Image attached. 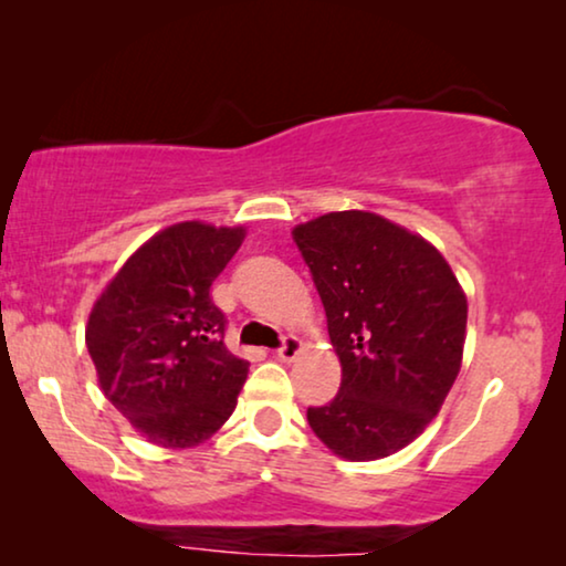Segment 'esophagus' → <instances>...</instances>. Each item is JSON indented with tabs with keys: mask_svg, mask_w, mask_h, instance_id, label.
Masks as SVG:
<instances>
[{
	"mask_svg": "<svg viewBox=\"0 0 566 566\" xmlns=\"http://www.w3.org/2000/svg\"><path fill=\"white\" fill-rule=\"evenodd\" d=\"M301 353V339L296 337V335H289V337H283V343H281V347H277V350H275V355H277V358H281V360H285V363H289V360H293V358H296V355Z\"/></svg>",
	"mask_w": 566,
	"mask_h": 566,
	"instance_id": "obj_1",
	"label": "esophagus"
}]
</instances>
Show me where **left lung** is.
Returning <instances> with one entry per match:
<instances>
[{"label": "left lung", "mask_w": 566, "mask_h": 566, "mask_svg": "<svg viewBox=\"0 0 566 566\" xmlns=\"http://www.w3.org/2000/svg\"><path fill=\"white\" fill-rule=\"evenodd\" d=\"M327 312L343 384L308 407L316 438L347 461L412 443L461 370L467 296L430 242L368 211H337L293 229Z\"/></svg>", "instance_id": "left-lung-1"}]
</instances>
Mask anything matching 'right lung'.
Wrapping results in <instances>:
<instances>
[{
    "label": "right lung",
    "instance_id": "obj_1",
    "mask_svg": "<svg viewBox=\"0 0 566 566\" xmlns=\"http://www.w3.org/2000/svg\"><path fill=\"white\" fill-rule=\"evenodd\" d=\"M242 239V227H167L92 306L84 339L99 389L149 443L198 446L234 412L250 363L223 345L211 285Z\"/></svg>",
    "mask_w": 566,
    "mask_h": 566
}]
</instances>
